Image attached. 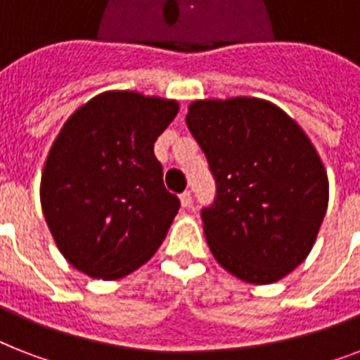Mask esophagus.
Returning <instances> with one entry per match:
<instances>
[{
  "instance_id": "34e87169",
  "label": "esophagus",
  "mask_w": 360,
  "mask_h": 360,
  "mask_svg": "<svg viewBox=\"0 0 360 360\" xmlns=\"http://www.w3.org/2000/svg\"><path fill=\"white\" fill-rule=\"evenodd\" d=\"M179 200H181V207H191L192 205V194L188 191L186 192H183V194H181L179 196Z\"/></svg>"
}]
</instances>
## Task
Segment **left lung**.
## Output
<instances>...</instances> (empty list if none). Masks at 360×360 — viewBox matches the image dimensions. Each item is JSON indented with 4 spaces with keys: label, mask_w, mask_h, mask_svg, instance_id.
<instances>
[{
    "label": "left lung",
    "mask_w": 360,
    "mask_h": 360,
    "mask_svg": "<svg viewBox=\"0 0 360 360\" xmlns=\"http://www.w3.org/2000/svg\"><path fill=\"white\" fill-rule=\"evenodd\" d=\"M186 124L217 179L203 209L214 259L248 284H273L312 250L329 203V177L307 132L256 97L188 104Z\"/></svg>",
    "instance_id": "1"
}]
</instances>
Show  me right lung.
<instances>
[{
    "label": "right lung",
    "instance_id": "right-lung-1",
    "mask_svg": "<svg viewBox=\"0 0 360 360\" xmlns=\"http://www.w3.org/2000/svg\"><path fill=\"white\" fill-rule=\"evenodd\" d=\"M179 103L98 93L59 130L42 168L41 205L63 257L91 278H123L149 262L179 211L153 146Z\"/></svg>",
    "mask_w": 360,
    "mask_h": 360
}]
</instances>
